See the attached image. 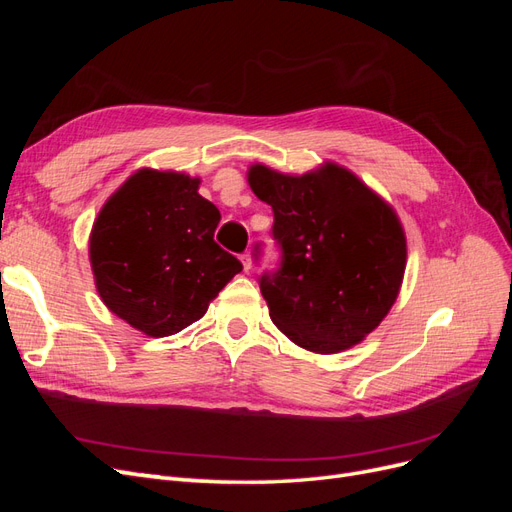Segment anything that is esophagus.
<instances>
[{
  "instance_id": "34e87169",
  "label": "esophagus",
  "mask_w": 512,
  "mask_h": 512,
  "mask_svg": "<svg viewBox=\"0 0 512 512\" xmlns=\"http://www.w3.org/2000/svg\"><path fill=\"white\" fill-rule=\"evenodd\" d=\"M241 262H243V269H245V271L252 269V256H250V252L241 254Z\"/></svg>"
}]
</instances>
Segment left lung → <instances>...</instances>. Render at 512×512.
<instances>
[{
	"instance_id": "obj_1",
	"label": "left lung",
	"mask_w": 512,
	"mask_h": 512,
	"mask_svg": "<svg viewBox=\"0 0 512 512\" xmlns=\"http://www.w3.org/2000/svg\"><path fill=\"white\" fill-rule=\"evenodd\" d=\"M250 185L273 209L280 262L258 286L275 327L320 354L359 344L389 314L404 277L406 237L393 209L335 164L303 177L256 164Z\"/></svg>"
}]
</instances>
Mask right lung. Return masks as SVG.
Masks as SVG:
<instances>
[{"label": "right lung", "mask_w": 512, "mask_h": 512, "mask_svg": "<svg viewBox=\"0 0 512 512\" xmlns=\"http://www.w3.org/2000/svg\"><path fill=\"white\" fill-rule=\"evenodd\" d=\"M220 218L198 194V179L138 170L108 198L91 230V269L106 307L151 337L203 318L243 269L213 241Z\"/></svg>", "instance_id": "obj_1"}]
</instances>
